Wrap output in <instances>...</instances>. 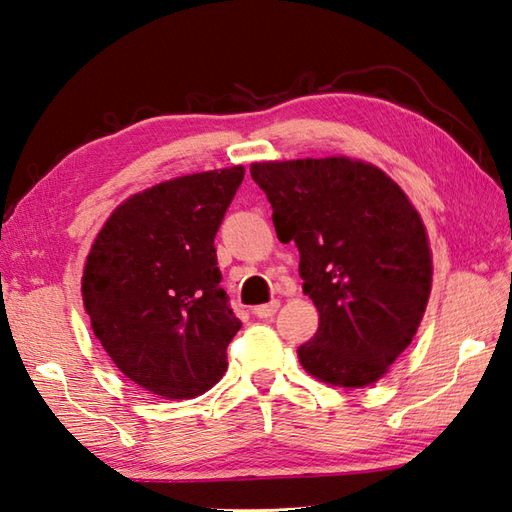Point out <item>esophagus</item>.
Returning a JSON list of instances; mask_svg holds the SVG:
<instances>
[{"mask_svg":"<svg viewBox=\"0 0 512 512\" xmlns=\"http://www.w3.org/2000/svg\"><path fill=\"white\" fill-rule=\"evenodd\" d=\"M278 306H280V302H278V300H271L269 304H260V306H254L252 313H254L256 317H260V320H267V317H274V315H276Z\"/></svg>","mask_w":512,"mask_h":512,"instance_id":"34e87169","label":"esophagus"}]
</instances>
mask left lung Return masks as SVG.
I'll return each mask as SVG.
<instances>
[{
	"label": "left lung",
	"instance_id": "8db88e82",
	"mask_svg": "<svg viewBox=\"0 0 512 512\" xmlns=\"http://www.w3.org/2000/svg\"><path fill=\"white\" fill-rule=\"evenodd\" d=\"M276 234L300 252L320 328L298 348L320 381L363 388L412 344L431 289L425 225L377 166L346 157L252 164Z\"/></svg>",
	"mask_w": 512,
	"mask_h": 512
}]
</instances>
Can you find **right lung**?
Here are the masks:
<instances>
[{"instance_id": "obj_1", "label": "right lung", "mask_w": 512, "mask_h": 512, "mask_svg": "<svg viewBox=\"0 0 512 512\" xmlns=\"http://www.w3.org/2000/svg\"><path fill=\"white\" fill-rule=\"evenodd\" d=\"M243 166L164 181L111 214L87 256L83 302L124 377L195 399L227 370L241 328L221 287L217 236Z\"/></svg>"}]
</instances>
